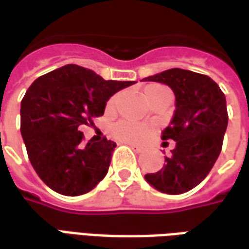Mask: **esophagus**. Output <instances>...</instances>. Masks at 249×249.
I'll use <instances>...</instances> for the list:
<instances>
[{
  "mask_svg": "<svg viewBox=\"0 0 249 249\" xmlns=\"http://www.w3.org/2000/svg\"><path fill=\"white\" fill-rule=\"evenodd\" d=\"M129 146L132 148V151L136 152V153H141L142 152V148L140 145H136V144H129Z\"/></svg>",
  "mask_w": 249,
  "mask_h": 249,
  "instance_id": "34e87169",
  "label": "esophagus"
}]
</instances>
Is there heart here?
<instances>
[{
    "label": "heart",
    "mask_w": 249,
    "mask_h": 249,
    "mask_svg": "<svg viewBox=\"0 0 249 249\" xmlns=\"http://www.w3.org/2000/svg\"><path fill=\"white\" fill-rule=\"evenodd\" d=\"M164 90H168V89L159 84H152L145 88L144 97L149 103L152 98H155L159 93L164 92ZM116 101H117V96L109 98L108 108L114 107ZM149 132H151L149 125L139 124V123H133V121H128V120H120L110 126L112 136L116 140L123 141V142H139L142 139H145Z\"/></svg>",
    "instance_id": "1"
}]
</instances>
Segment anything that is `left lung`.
Instances as JSON below:
<instances>
[{"label":"left lung","instance_id":"8db88e82","mask_svg":"<svg viewBox=\"0 0 249 249\" xmlns=\"http://www.w3.org/2000/svg\"><path fill=\"white\" fill-rule=\"evenodd\" d=\"M144 81L167 84L176 96L172 123L161 132L162 140L176 141V148L145 180L160 192H188L207 178L221 152L228 124L224 93L211 77L178 68Z\"/></svg>","mask_w":249,"mask_h":249}]
</instances>
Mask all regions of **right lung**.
I'll return each instance as SVG.
<instances>
[{"label": "right lung", "mask_w": 249, "mask_h": 249, "mask_svg": "<svg viewBox=\"0 0 249 249\" xmlns=\"http://www.w3.org/2000/svg\"><path fill=\"white\" fill-rule=\"evenodd\" d=\"M132 84L107 81L69 64L38 77L26 90L21 101V135L36 173L54 192L84 195L105 178L116 142L103 137L84 144L80 128L93 125L109 97Z\"/></svg>", "instance_id": "1"}]
</instances>
